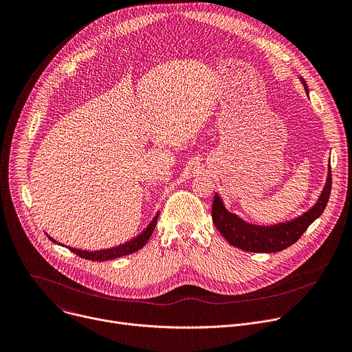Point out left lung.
Returning <instances> with one entry per match:
<instances>
[{
	"label": "left lung",
	"mask_w": 352,
	"mask_h": 352,
	"mask_svg": "<svg viewBox=\"0 0 352 352\" xmlns=\"http://www.w3.org/2000/svg\"><path fill=\"white\" fill-rule=\"evenodd\" d=\"M301 82L305 87L308 94V87L302 77H300ZM331 190V170L329 166L326 184L323 190L318 199V201L302 215L276 225L263 226V225H253L243 221L236 214L228 211L223 206L222 199L215 193L211 215L215 228L219 230L221 235L228 241L229 245L235 246L238 249L252 252V253H276L287 249L293 243H296L307 228L322 215L326 204L329 201Z\"/></svg>",
	"instance_id": "8db88e82"
}]
</instances>
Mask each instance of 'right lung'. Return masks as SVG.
Wrapping results in <instances>:
<instances>
[{"instance_id":"1","label":"right lung","mask_w":352,"mask_h":352,"mask_svg":"<svg viewBox=\"0 0 352 352\" xmlns=\"http://www.w3.org/2000/svg\"><path fill=\"white\" fill-rule=\"evenodd\" d=\"M157 218H159V212L155 215L152 222L146 226V229L144 232H141L135 239H133V241H130L124 245L117 246V248H111V249H106V250H98V252H85V250L73 249V248H67V249L70 252H73L74 254H77L78 257L85 258V260H91V261H107V260H114V258H119V257H123V256L133 254V253L138 252L140 249H142L146 245V242L149 241V238L152 236V233L155 230V226L157 223ZM48 238H50L51 242L56 243L55 239H52L51 236H48Z\"/></svg>"}]
</instances>
